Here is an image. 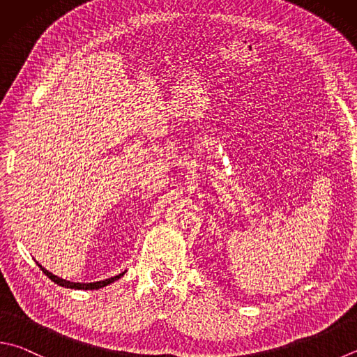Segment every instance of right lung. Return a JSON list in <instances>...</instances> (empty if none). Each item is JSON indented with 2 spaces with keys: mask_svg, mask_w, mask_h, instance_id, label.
<instances>
[{
  "mask_svg": "<svg viewBox=\"0 0 357 357\" xmlns=\"http://www.w3.org/2000/svg\"><path fill=\"white\" fill-rule=\"evenodd\" d=\"M38 266H40V264H38ZM40 268H42L46 277L51 278V280L54 281V283H57L59 286L70 287V289H85V291H86V289H99V287H104V286H107V284L113 283V281H116L118 278H121V277H123V275H124V273H119V275H116V277L109 278V280H104V281H96V283H71V281H66V280H62V278L56 277V275H52L51 272L46 271V268H43L42 266H40Z\"/></svg>",
  "mask_w": 357,
  "mask_h": 357,
  "instance_id": "1",
  "label": "right lung"
}]
</instances>
